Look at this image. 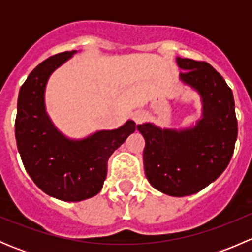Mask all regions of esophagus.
I'll return each instance as SVG.
<instances>
[{
  "label": "esophagus",
  "instance_id": "34e87169",
  "mask_svg": "<svg viewBox=\"0 0 252 252\" xmlns=\"http://www.w3.org/2000/svg\"><path fill=\"white\" fill-rule=\"evenodd\" d=\"M145 119H146V114L142 111H136L133 113V121L135 122L136 124H141Z\"/></svg>",
  "mask_w": 252,
  "mask_h": 252
}]
</instances>
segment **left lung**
<instances>
[{"label": "left lung", "instance_id": "obj_1", "mask_svg": "<svg viewBox=\"0 0 252 252\" xmlns=\"http://www.w3.org/2000/svg\"><path fill=\"white\" fill-rule=\"evenodd\" d=\"M180 79L201 95L202 119L190 129L138 126L145 139L144 169L150 184L171 196L205 189L224 172L234 152L238 121L233 93L207 62L177 57Z\"/></svg>", "mask_w": 252, "mask_h": 252}]
</instances>
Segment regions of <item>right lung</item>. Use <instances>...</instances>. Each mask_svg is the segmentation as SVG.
Masks as SVG:
<instances>
[{
  "label": "right lung",
  "instance_id": "right-lung-1",
  "mask_svg": "<svg viewBox=\"0 0 252 252\" xmlns=\"http://www.w3.org/2000/svg\"><path fill=\"white\" fill-rule=\"evenodd\" d=\"M75 51L57 53L40 63L22 85L18 97L16 140L25 171L44 192L77 202L101 191L111 155L134 133L128 121L114 130H101L83 140L63 136L45 110V86L51 73Z\"/></svg>",
  "mask_w": 252,
  "mask_h": 252
}]
</instances>
